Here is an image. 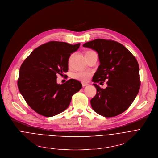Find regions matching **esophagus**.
Returning a JSON list of instances; mask_svg holds the SVG:
<instances>
[{
	"mask_svg": "<svg viewBox=\"0 0 158 158\" xmlns=\"http://www.w3.org/2000/svg\"><path fill=\"white\" fill-rule=\"evenodd\" d=\"M89 84L87 83H84V82H82V86H87Z\"/></svg>",
	"mask_w": 158,
	"mask_h": 158,
	"instance_id": "obj_1",
	"label": "esophagus"
}]
</instances>
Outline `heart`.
<instances>
[{"label": "heart", "instance_id": "1", "mask_svg": "<svg viewBox=\"0 0 158 158\" xmlns=\"http://www.w3.org/2000/svg\"><path fill=\"white\" fill-rule=\"evenodd\" d=\"M93 52V51H88L86 52V54H88L89 53V52ZM72 55H71L69 56V59H68V63L69 64L70 62H71V60H72ZM72 77L76 80H80L81 81H87L90 77V72H77L74 74H73L72 75Z\"/></svg>", "mask_w": 158, "mask_h": 158}]
</instances>
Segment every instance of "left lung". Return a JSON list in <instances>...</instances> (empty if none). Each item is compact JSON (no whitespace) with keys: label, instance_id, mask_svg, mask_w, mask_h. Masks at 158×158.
I'll return each instance as SVG.
<instances>
[{"label":"left lung","instance_id":"8db88e82","mask_svg":"<svg viewBox=\"0 0 158 158\" xmlns=\"http://www.w3.org/2000/svg\"><path fill=\"white\" fill-rule=\"evenodd\" d=\"M83 46L98 55L100 65L92 81L100 84L107 80V86L103 89L93 84L97 89L95 96L90 100L93 110L106 117L124 112L134 100L141 85L136 59L124 46L112 40L96 39Z\"/></svg>","mask_w":158,"mask_h":158}]
</instances>
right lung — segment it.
Masks as SVG:
<instances>
[{
    "instance_id": "1",
    "label": "right lung",
    "mask_w": 158,
    "mask_h": 158,
    "mask_svg": "<svg viewBox=\"0 0 158 158\" xmlns=\"http://www.w3.org/2000/svg\"><path fill=\"white\" fill-rule=\"evenodd\" d=\"M80 45L50 41L35 49L23 63L17 86L28 106L38 114L49 117L61 113L81 89V83L75 79L56 82L57 75L68 72V59Z\"/></svg>"
}]
</instances>
